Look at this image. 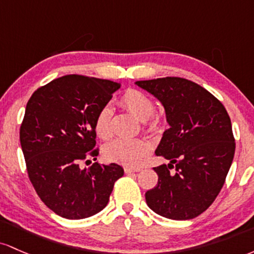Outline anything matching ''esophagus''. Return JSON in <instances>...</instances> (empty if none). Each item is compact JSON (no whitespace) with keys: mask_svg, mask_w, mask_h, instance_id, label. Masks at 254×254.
Returning <instances> with one entry per match:
<instances>
[{"mask_svg":"<svg viewBox=\"0 0 254 254\" xmlns=\"http://www.w3.org/2000/svg\"><path fill=\"white\" fill-rule=\"evenodd\" d=\"M140 170H141V168H130V167L125 168V173H126V174L138 173V172H140Z\"/></svg>","mask_w":254,"mask_h":254,"instance_id":"obj_1","label":"esophagus"}]
</instances>
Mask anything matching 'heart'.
<instances>
[{
	"label": "heart",
	"instance_id": "1",
	"mask_svg": "<svg viewBox=\"0 0 254 254\" xmlns=\"http://www.w3.org/2000/svg\"><path fill=\"white\" fill-rule=\"evenodd\" d=\"M120 103L130 112L136 119L146 122L147 129L157 130L161 121L152 115L155 104L151 99L139 90L129 89L124 93ZM113 110L109 105H104L97 113L95 119L96 134L102 139H109L113 135L112 129ZM150 145L144 139H115L104 146L105 158L125 165H136L149 153Z\"/></svg>",
	"mask_w": 254,
	"mask_h": 254
}]
</instances>
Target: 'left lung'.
Instances as JSON below:
<instances>
[{
  "instance_id": "obj_1",
  "label": "left lung",
  "mask_w": 254,
  "mask_h": 254,
  "mask_svg": "<svg viewBox=\"0 0 254 254\" xmlns=\"http://www.w3.org/2000/svg\"><path fill=\"white\" fill-rule=\"evenodd\" d=\"M164 107L169 128L155 153L169 161L153 168L157 186L145 193L152 211L190 219L203 213L223 187L235 153L223 104L195 82L178 76L135 81Z\"/></svg>"
}]
</instances>
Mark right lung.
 <instances>
[{
    "label": "right lung",
    "instance_id": "1",
    "mask_svg": "<svg viewBox=\"0 0 254 254\" xmlns=\"http://www.w3.org/2000/svg\"><path fill=\"white\" fill-rule=\"evenodd\" d=\"M120 87L70 74L39 87L28 99L20 127L28 178L43 203L61 217L81 219L102 211L124 175L116 163L80 168L89 157L97 159L96 115Z\"/></svg>",
    "mask_w": 254,
    "mask_h": 254
}]
</instances>
